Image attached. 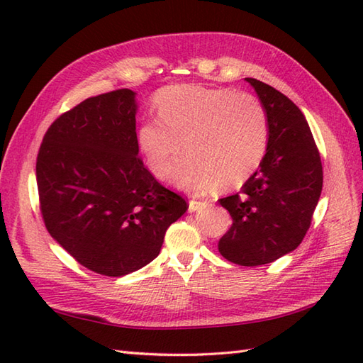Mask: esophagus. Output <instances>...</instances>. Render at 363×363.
Returning a JSON list of instances; mask_svg holds the SVG:
<instances>
[{"label": "esophagus", "mask_w": 363, "mask_h": 363, "mask_svg": "<svg viewBox=\"0 0 363 363\" xmlns=\"http://www.w3.org/2000/svg\"><path fill=\"white\" fill-rule=\"evenodd\" d=\"M209 206L207 201H196V199H190L189 201V212H198V211H203L206 207Z\"/></svg>", "instance_id": "obj_1"}]
</instances>
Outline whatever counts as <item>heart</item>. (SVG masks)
I'll list each match as a JSON object with an SVG mask.
<instances>
[{
  "label": "heart",
  "instance_id": "obj_1",
  "mask_svg": "<svg viewBox=\"0 0 363 363\" xmlns=\"http://www.w3.org/2000/svg\"><path fill=\"white\" fill-rule=\"evenodd\" d=\"M157 118L135 129V145L146 168L157 179L204 194L220 186H242L259 168L268 145V117L259 99L233 89L179 84L157 91Z\"/></svg>",
  "mask_w": 363,
  "mask_h": 363
}]
</instances>
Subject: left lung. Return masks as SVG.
<instances>
[{
	"label": "left lung",
	"mask_w": 363,
	"mask_h": 363,
	"mask_svg": "<svg viewBox=\"0 0 363 363\" xmlns=\"http://www.w3.org/2000/svg\"><path fill=\"white\" fill-rule=\"evenodd\" d=\"M268 117L264 159L242 190L220 199L233 217L218 251L242 267L274 262L296 250L311 228L323 189V167L312 130L299 107L279 90L245 78Z\"/></svg>",
	"instance_id": "1"
}]
</instances>
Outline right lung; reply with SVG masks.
I'll return each instance as SVG.
<instances>
[{"label": "right lung", "mask_w": 363, "mask_h": 363, "mask_svg": "<svg viewBox=\"0 0 363 363\" xmlns=\"http://www.w3.org/2000/svg\"><path fill=\"white\" fill-rule=\"evenodd\" d=\"M135 94L87 98L46 130L35 174L51 237L91 272L118 277L148 265L189 209L156 181L135 145Z\"/></svg>", "instance_id": "1"}]
</instances>
